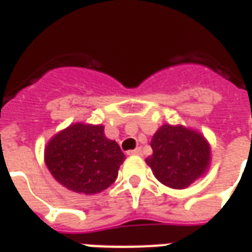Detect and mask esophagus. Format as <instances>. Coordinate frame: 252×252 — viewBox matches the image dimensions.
Returning <instances> with one entry per match:
<instances>
[{
    "instance_id": "1",
    "label": "esophagus",
    "mask_w": 252,
    "mask_h": 252,
    "mask_svg": "<svg viewBox=\"0 0 252 252\" xmlns=\"http://www.w3.org/2000/svg\"><path fill=\"white\" fill-rule=\"evenodd\" d=\"M128 154H129V155H139V157H140V155H143V151H142V148L137 147V148H135V150L129 151Z\"/></svg>"
}]
</instances>
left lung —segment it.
I'll return each mask as SVG.
<instances>
[{"label": "left lung", "mask_w": 252, "mask_h": 252, "mask_svg": "<svg viewBox=\"0 0 252 252\" xmlns=\"http://www.w3.org/2000/svg\"><path fill=\"white\" fill-rule=\"evenodd\" d=\"M153 155L146 159L159 182L185 189L205 173L211 147L201 133L182 126L164 124L151 140Z\"/></svg>", "instance_id": "8db88e82"}]
</instances>
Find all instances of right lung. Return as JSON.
<instances>
[{
	"instance_id": "obj_1",
	"label": "right lung",
	"mask_w": 252,
	"mask_h": 252,
	"mask_svg": "<svg viewBox=\"0 0 252 252\" xmlns=\"http://www.w3.org/2000/svg\"><path fill=\"white\" fill-rule=\"evenodd\" d=\"M44 159L61 185L90 195L115 182L126 155L115 140L105 136L104 126L77 123L52 137Z\"/></svg>"
}]
</instances>
